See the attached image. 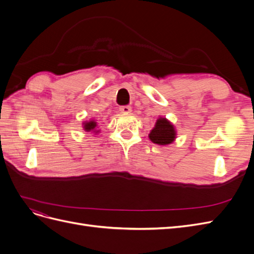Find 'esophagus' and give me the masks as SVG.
Listing matches in <instances>:
<instances>
[{"label": "esophagus", "mask_w": 254, "mask_h": 254, "mask_svg": "<svg viewBox=\"0 0 254 254\" xmlns=\"http://www.w3.org/2000/svg\"><path fill=\"white\" fill-rule=\"evenodd\" d=\"M120 111L122 112V113H129V112H131V107L130 106H121L120 107Z\"/></svg>", "instance_id": "esophagus-1"}]
</instances>
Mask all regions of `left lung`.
Returning a JSON list of instances; mask_svg holds the SVG:
<instances>
[{
  "instance_id": "8db88e82",
  "label": "left lung",
  "mask_w": 254,
  "mask_h": 254,
  "mask_svg": "<svg viewBox=\"0 0 254 254\" xmlns=\"http://www.w3.org/2000/svg\"><path fill=\"white\" fill-rule=\"evenodd\" d=\"M176 137V131L174 126L164 118H160L156 126L149 133V139L151 142L159 145L171 144Z\"/></svg>"
}]
</instances>
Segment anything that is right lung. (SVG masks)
I'll return each instance as SVG.
<instances>
[{"mask_svg":"<svg viewBox=\"0 0 254 254\" xmlns=\"http://www.w3.org/2000/svg\"><path fill=\"white\" fill-rule=\"evenodd\" d=\"M95 127H96V123L93 122V121H90V122L86 123V124H84V126H83V128H84V130H86V131H92V130H93L94 132L97 131V130H95Z\"/></svg>","mask_w":254,"mask_h":254,"instance_id":"obj_1","label":"right lung"}]
</instances>
